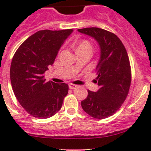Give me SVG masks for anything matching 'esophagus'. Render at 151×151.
<instances>
[{
    "mask_svg": "<svg viewBox=\"0 0 151 151\" xmlns=\"http://www.w3.org/2000/svg\"><path fill=\"white\" fill-rule=\"evenodd\" d=\"M69 88H70V89H75V88H76L78 87V85H74V84L70 83V84H69Z\"/></svg>",
    "mask_w": 151,
    "mask_h": 151,
    "instance_id": "34e87169",
    "label": "esophagus"
}]
</instances>
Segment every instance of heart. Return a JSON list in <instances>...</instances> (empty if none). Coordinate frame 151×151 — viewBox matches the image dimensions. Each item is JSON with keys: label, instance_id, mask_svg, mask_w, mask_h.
<instances>
[{"label": "heart", "instance_id": "heart-1", "mask_svg": "<svg viewBox=\"0 0 151 151\" xmlns=\"http://www.w3.org/2000/svg\"><path fill=\"white\" fill-rule=\"evenodd\" d=\"M85 48H90L91 49V45L87 40H79L76 42V49L77 50H82Z\"/></svg>", "mask_w": 151, "mask_h": 151}]
</instances>
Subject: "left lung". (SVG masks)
I'll use <instances>...</instances> for the list:
<instances>
[{"label": "left lung", "mask_w": 151, "mask_h": 151, "mask_svg": "<svg viewBox=\"0 0 151 151\" xmlns=\"http://www.w3.org/2000/svg\"><path fill=\"white\" fill-rule=\"evenodd\" d=\"M78 31L94 38L101 47V59L95 70L100 89L88 91L82 107L93 118L106 119L121 107L129 94L132 81L129 56L121 40L111 32L96 27Z\"/></svg>", "instance_id": "8db88e82"}]
</instances>
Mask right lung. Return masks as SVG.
I'll return each instance as SVG.
<instances>
[{"label": "right lung", "instance_id": "right-lung-1", "mask_svg": "<svg viewBox=\"0 0 151 151\" xmlns=\"http://www.w3.org/2000/svg\"><path fill=\"white\" fill-rule=\"evenodd\" d=\"M73 29L38 31L19 47L10 65L13 93L21 106L38 119L51 117L60 110L69 91L66 83L47 82L44 73L54 63Z\"/></svg>", "mask_w": 151, "mask_h": 151}]
</instances>
